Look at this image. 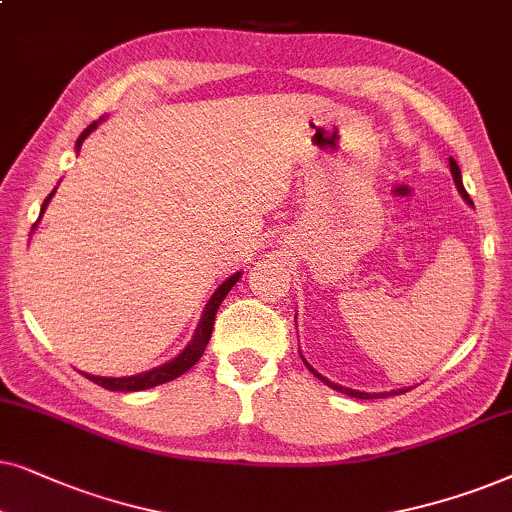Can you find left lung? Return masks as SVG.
Returning <instances> with one entry per match:
<instances>
[{"instance_id":"left-lung-1","label":"left lung","mask_w":512,"mask_h":512,"mask_svg":"<svg viewBox=\"0 0 512 512\" xmlns=\"http://www.w3.org/2000/svg\"><path fill=\"white\" fill-rule=\"evenodd\" d=\"M449 170H452V177H454V185H456V192L461 194V199L468 203L470 208H473V201H470V196H468V192H466V187H463V180H461V170H459V166H456V161L454 159H449ZM299 356H302V353H299ZM302 360H304V365H306V370H309L313 377H318L320 381H323V384H327L330 388H335V391H339V393H346V395H351V398H360V400H370V398H386V395H391V393H405L407 388H398V391H384V393H365V391H356V388H346V386H339V384H335V381H330L327 377H323V374H320L318 370H313V367L309 365V360H306L304 356H302Z\"/></svg>"}]
</instances>
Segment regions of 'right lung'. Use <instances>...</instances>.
I'll list each match as a JSON object with an SVG mask.
<instances>
[{
    "label": "right lung",
    "instance_id": "1",
    "mask_svg": "<svg viewBox=\"0 0 512 512\" xmlns=\"http://www.w3.org/2000/svg\"><path fill=\"white\" fill-rule=\"evenodd\" d=\"M102 119H105V117H100L98 121H93V124L88 126L86 131L79 135V140H77V152H79V147L84 145V140L88 138V135H91V133L95 131V128H98V124H100ZM53 194H56V189H53V192H51L49 196H46V201H44L42 213H39V217L44 215V210H46V206H49V201H51ZM37 222H39V220H37ZM241 276H243V271H236V274L229 276L227 281H224L222 285H217V290L213 292V297L208 299L206 306H203L201 320H199V325H196L194 337L189 339L185 349L177 353L175 358H170L168 363H163V365H159V367H152V370H147V372L133 374V377H98V374H86V377L91 379L93 384L107 388V391L133 393V391H145V388H154V386H159V384H166V381H173V379L180 377V374H185V372L189 370V367H194L196 363H199V358L203 356V351H206V346H208V342H210V335H213L215 313H217V309H220L222 299L229 295V290L234 288V285L238 283V278H241Z\"/></svg>",
    "mask_w": 512,
    "mask_h": 512
}]
</instances>
